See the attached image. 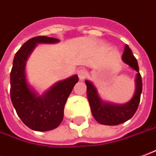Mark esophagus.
Masks as SVG:
<instances>
[{"mask_svg": "<svg viewBox=\"0 0 156 156\" xmlns=\"http://www.w3.org/2000/svg\"><path fill=\"white\" fill-rule=\"evenodd\" d=\"M77 76L79 77L80 80H84L85 78L87 76V70L85 69H80L77 71Z\"/></svg>", "mask_w": 156, "mask_h": 156, "instance_id": "obj_1", "label": "esophagus"}]
</instances>
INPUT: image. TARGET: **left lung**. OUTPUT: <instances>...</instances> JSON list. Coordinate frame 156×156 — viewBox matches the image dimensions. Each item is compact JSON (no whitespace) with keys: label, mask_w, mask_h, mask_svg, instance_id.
I'll return each instance as SVG.
<instances>
[{"label":"left lung","mask_w":156,"mask_h":156,"mask_svg":"<svg viewBox=\"0 0 156 156\" xmlns=\"http://www.w3.org/2000/svg\"><path fill=\"white\" fill-rule=\"evenodd\" d=\"M122 60L124 61V63L128 64L130 67L137 72L136 78V92L133 98L128 103L125 105H117L103 102L98 96L95 87L88 80L85 81L87 84V94L92 115L98 123L103 125H119L128 121L136 113L140 102L143 89L142 77L139 73L137 59L127 45H126L125 51L122 55Z\"/></svg>","instance_id":"1"}]
</instances>
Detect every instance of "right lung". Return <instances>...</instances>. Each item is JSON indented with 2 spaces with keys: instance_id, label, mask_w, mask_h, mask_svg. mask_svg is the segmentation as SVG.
<instances>
[{
  "instance_id": "1",
  "label": "right lung",
  "mask_w": 156,
  "mask_h": 156,
  "mask_svg": "<svg viewBox=\"0 0 156 156\" xmlns=\"http://www.w3.org/2000/svg\"><path fill=\"white\" fill-rule=\"evenodd\" d=\"M58 40L36 36L27 41L16 52L10 74V96L13 107L21 121L32 130L50 131L58 127L64 118V105L78 76L56 83L42 96H37L27 84L25 64L37 43H55Z\"/></svg>"
}]
</instances>
